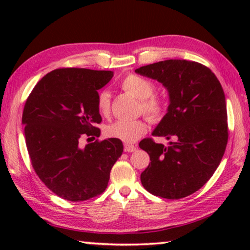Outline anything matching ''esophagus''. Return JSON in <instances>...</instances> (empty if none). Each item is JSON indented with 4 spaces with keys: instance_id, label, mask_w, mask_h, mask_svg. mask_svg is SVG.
Here are the masks:
<instances>
[{
    "instance_id": "34e87169",
    "label": "esophagus",
    "mask_w": 250,
    "mask_h": 250,
    "mask_svg": "<svg viewBox=\"0 0 250 250\" xmlns=\"http://www.w3.org/2000/svg\"><path fill=\"white\" fill-rule=\"evenodd\" d=\"M124 150L126 152H133V151H135V150H136V146L128 145V143H126V145L124 146Z\"/></svg>"
}]
</instances>
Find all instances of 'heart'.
<instances>
[{"label":"heart","instance_id":"1","mask_svg":"<svg viewBox=\"0 0 250 250\" xmlns=\"http://www.w3.org/2000/svg\"><path fill=\"white\" fill-rule=\"evenodd\" d=\"M122 88L141 101V109L150 119H159L165 107L160 99L153 97L156 86L151 81L138 75H129L122 82ZM98 110L101 115L110 114V94L107 91L101 92L97 100ZM146 123L143 119H119L105 128L109 138L118 139L125 143H133L146 132Z\"/></svg>","mask_w":250,"mask_h":250}]
</instances>
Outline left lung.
<instances>
[{
    "label": "left lung",
    "instance_id": "left-lung-1",
    "mask_svg": "<svg viewBox=\"0 0 250 250\" xmlns=\"http://www.w3.org/2000/svg\"><path fill=\"white\" fill-rule=\"evenodd\" d=\"M158 81L168 92L166 115L153 136L174 138L168 146L143 139L139 146L151 163L141 174L148 192L181 199L196 192L220 165L228 143L224 91L209 68L194 61L170 59L135 69Z\"/></svg>",
    "mask_w": 250,
    "mask_h": 250
}]
</instances>
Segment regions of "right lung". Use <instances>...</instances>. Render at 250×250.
Returning <instances> with one entry per match:
<instances>
[{"label":"right lung","mask_w":250,"mask_h":250,"mask_svg":"<svg viewBox=\"0 0 250 250\" xmlns=\"http://www.w3.org/2000/svg\"><path fill=\"white\" fill-rule=\"evenodd\" d=\"M112 76L110 70L60 68L46 74L27 99L22 124L32 165L62 199L84 201L101 194L122 156L124 146L118 139L80 146L84 135H100L95 127L102 121L98 90Z\"/></svg>","instance_id":"obj_1"}]
</instances>
